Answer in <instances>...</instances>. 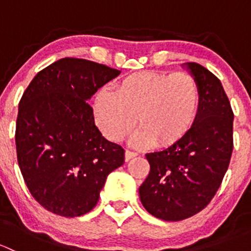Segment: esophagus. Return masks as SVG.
<instances>
[{"mask_svg": "<svg viewBox=\"0 0 251 251\" xmlns=\"http://www.w3.org/2000/svg\"><path fill=\"white\" fill-rule=\"evenodd\" d=\"M135 156H137V153L136 151H125V160L128 161L130 159L135 158Z\"/></svg>", "mask_w": 251, "mask_h": 251, "instance_id": "esophagus-1", "label": "esophagus"}]
</instances>
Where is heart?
I'll return each instance as SVG.
<instances>
[{
	"label": "heart",
	"instance_id": "1",
	"mask_svg": "<svg viewBox=\"0 0 251 251\" xmlns=\"http://www.w3.org/2000/svg\"><path fill=\"white\" fill-rule=\"evenodd\" d=\"M201 105V91L196 78L187 73L168 74L140 72L124 77L115 92L102 88L93 100V115L100 132L119 142L140 130L133 144L171 146L191 131Z\"/></svg>",
	"mask_w": 251,
	"mask_h": 251
}]
</instances>
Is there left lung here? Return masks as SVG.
Here are the masks:
<instances>
[{
    "label": "left lung",
    "instance_id": "1",
    "mask_svg": "<svg viewBox=\"0 0 251 251\" xmlns=\"http://www.w3.org/2000/svg\"><path fill=\"white\" fill-rule=\"evenodd\" d=\"M201 91L196 124L184 137L146 154L151 165L140 187L144 209L165 221L198 214L221 186L233 151V111L219 80L198 63L184 64Z\"/></svg>",
    "mask_w": 251,
    "mask_h": 251
}]
</instances>
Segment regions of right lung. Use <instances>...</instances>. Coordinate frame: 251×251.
<instances>
[{
  "label": "right lung",
  "mask_w": 251,
  "mask_h": 251,
  "mask_svg": "<svg viewBox=\"0 0 251 251\" xmlns=\"http://www.w3.org/2000/svg\"><path fill=\"white\" fill-rule=\"evenodd\" d=\"M120 72L63 58L37 73L23 93L16 126L17 159L40 205L65 217L93 209L125 151L105 140L87 100Z\"/></svg>",
  "instance_id": "right-lung-1"
}]
</instances>
